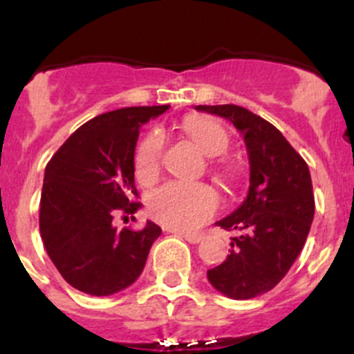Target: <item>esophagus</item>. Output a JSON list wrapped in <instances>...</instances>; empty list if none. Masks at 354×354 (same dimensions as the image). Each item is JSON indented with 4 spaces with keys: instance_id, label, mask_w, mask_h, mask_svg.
<instances>
[{
    "instance_id": "esophagus-1",
    "label": "esophagus",
    "mask_w": 354,
    "mask_h": 354,
    "mask_svg": "<svg viewBox=\"0 0 354 354\" xmlns=\"http://www.w3.org/2000/svg\"><path fill=\"white\" fill-rule=\"evenodd\" d=\"M178 236L183 237V239H187L188 243H192V244H197L203 241V236L201 234H183V232H178Z\"/></svg>"
}]
</instances>
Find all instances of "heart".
<instances>
[{
	"mask_svg": "<svg viewBox=\"0 0 354 354\" xmlns=\"http://www.w3.org/2000/svg\"><path fill=\"white\" fill-rule=\"evenodd\" d=\"M183 131L203 153L218 157L229 147V134L211 118H188ZM164 136L158 131L148 132L138 145L134 173L143 185L153 183L160 174ZM218 209V196L206 185L171 181L155 190L148 199V213L155 222L178 232H194L213 218Z\"/></svg>",
	"mask_w": 354,
	"mask_h": 354,
	"instance_id": "b5f03b06",
	"label": "heart"
}]
</instances>
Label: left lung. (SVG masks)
Segmentation results:
<instances>
[{"instance_id": "8db88e82", "label": "left lung", "mask_w": 354, "mask_h": 354, "mask_svg": "<svg viewBox=\"0 0 354 354\" xmlns=\"http://www.w3.org/2000/svg\"><path fill=\"white\" fill-rule=\"evenodd\" d=\"M196 110L230 120L246 143L248 196L216 222L239 236L232 237L225 262L207 270V279L230 299H253L281 281L306 244L315 216L309 167L281 132L246 108L216 104Z\"/></svg>"}]
</instances>
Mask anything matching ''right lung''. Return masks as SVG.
Wrapping results in <instances>:
<instances>
[{
    "mask_svg": "<svg viewBox=\"0 0 354 354\" xmlns=\"http://www.w3.org/2000/svg\"><path fill=\"white\" fill-rule=\"evenodd\" d=\"M169 108L131 106L97 115L73 132L45 167L39 234L48 257L73 288L104 297L136 281L162 234L113 227L115 214L141 206L134 187V150L141 124Z\"/></svg>",
    "mask_w": 354,
    "mask_h": 354,
    "instance_id": "obj_1",
    "label": "right lung"
}]
</instances>
